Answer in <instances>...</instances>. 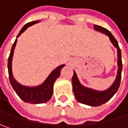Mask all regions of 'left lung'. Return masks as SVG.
I'll return each instance as SVG.
<instances>
[{"instance_id": "1", "label": "left lung", "mask_w": 128, "mask_h": 128, "mask_svg": "<svg viewBox=\"0 0 128 128\" xmlns=\"http://www.w3.org/2000/svg\"><path fill=\"white\" fill-rule=\"evenodd\" d=\"M94 29L102 33L105 34L109 37L110 41L117 49L118 52V72L116 78L115 82L111 85V87L104 91H97L95 90L90 89L84 87L81 84L76 73L75 71L73 72V76L72 78V84L73 88V92L78 102L80 103L92 106V107H98L109 101L117 92L120 86V82L122 79V53L121 50L118 46V44L114 38V36L110 33L109 30L107 29L98 26L94 25Z\"/></svg>"}]
</instances>
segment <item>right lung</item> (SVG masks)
Returning a JSON list of instances; mask_svg holds the SVG:
<instances>
[{
    "label": "right lung",
    "instance_id": "add662e5",
    "mask_svg": "<svg viewBox=\"0 0 128 128\" xmlns=\"http://www.w3.org/2000/svg\"><path fill=\"white\" fill-rule=\"evenodd\" d=\"M38 20H35L32 21L30 23H27L25 24L23 28L20 30V32L18 33L17 38L15 39L14 44H12L11 52L9 56L8 59V71H9V77H10V84L13 88L15 92L18 94V96L24 102L26 103H30V104H41V103H45L48 102L53 92V85L56 82V80L59 77L61 74V70L64 66V64L60 65L57 68H56L47 77V78L44 81V82L36 87H26L18 83L15 79L14 78L12 75V61L13 52L14 50L16 45L17 38L30 26L38 23Z\"/></svg>",
    "mask_w": 128,
    "mask_h": 128
}]
</instances>
